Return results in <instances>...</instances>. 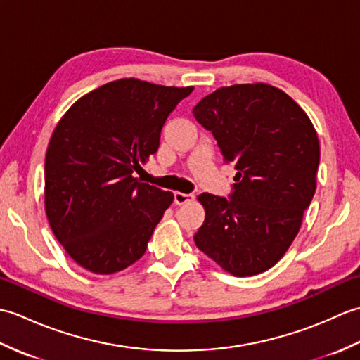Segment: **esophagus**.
I'll list each match as a JSON object with an SVG mask.
<instances>
[{"mask_svg": "<svg viewBox=\"0 0 360 360\" xmlns=\"http://www.w3.org/2000/svg\"><path fill=\"white\" fill-rule=\"evenodd\" d=\"M192 200H193V196L188 195V193H182V192H174L173 193V201H174L176 205H182L186 202H190Z\"/></svg>", "mask_w": 360, "mask_h": 360, "instance_id": "34e87169", "label": "esophagus"}]
</instances>
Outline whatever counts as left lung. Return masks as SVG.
I'll return each instance as SVG.
<instances>
[{"mask_svg": "<svg viewBox=\"0 0 360 360\" xmlns=\"http://www.w3.org/2000/svg\"><path fill=\"white\" fill-rule=\"evenodd\" d=\"M236 176L229 198L198 196L205 219L196 248L236 277L285 255L316 193L320 145L300 106L266 83L219 88L193 108Z\"/></svg>", "mask_w": 360, "mask_h": 360, "instance_id": "1", "label": "left lung"}]
</instances>
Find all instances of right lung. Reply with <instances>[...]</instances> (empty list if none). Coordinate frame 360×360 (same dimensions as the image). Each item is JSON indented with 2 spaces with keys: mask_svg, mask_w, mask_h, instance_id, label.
Masks as SVG:
<instances>
[{
  "mask_svg": "<svg viewBox=\"0 0 360 360\" xmlns=\"http://www.w3.org/2000/svg\"><path fill=\"white\" fill-rule=\"evenodd\" d=\"M193 88L122 79L75 102L48 145L44 207L58 243L94 274L127 269L147 249L173 193L134 178L167 117Z\"/></svg>",
  "mask_w": 360,
  "mask_h": 360,
  "instance_id": "right-lung-1",
  "label": "right lung"
}]
</instances>
